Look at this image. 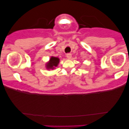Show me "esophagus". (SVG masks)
I'll list each match as a JSON object with an SVG mask.
<instances>
[{
	"mask_svg": "<svg viewBox=\"0 0 129 129\" xmlns=\"http://www.w3.org/2000/svg\"><path fill=\"white\" fill-rule=\"evenodd\" d=\"M66 57L68 59H70L72 58V54L70 53H68L66 54Z\"/></svg>",
	"mask_w": 129,
	"mask_h": 129,
	"instance_id": "esophagus-1",
	"label": "esophagus"
}]
</instances>
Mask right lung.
<instances>
[{
    "instance_id": "add662e5",
    "label": "right lung",
    "mask_w": 129,
    "mask_h": 129,
    "mask_svg": "<svg viewBox=\"0 0 129 129\" xmlns=\"http://www.w3.org/2000/svg\"><path fill=\"white\" fill-rule=\"evenodd\" d=\"M60 62V59L57 57L51 56L49 61L46 63V68L47 70L55 69L56 67H57L58 64Z\"/></svg>"
}]
</instances>
